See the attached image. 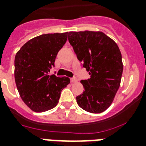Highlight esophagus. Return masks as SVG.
I'll return each instance as SVG.
<instances>
[{
    "label": "esophagus",
    "instance_id": "34e87169",
    "mask_svg": "<svg viewBox=\"0 0 146 146\" xmlns=\"http://www.w3.org/2000/svg\"><path fill=\"white\" fill-rule=\"evenodd\" d=\"M70 82H73H73H77V79H76V78H75V77H74V78H71V79H70Z\"/></svg>",
    "mask_w": 146,
    "mask_h": 146
}]
</instances>
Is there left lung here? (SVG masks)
<instances>
[{
  "label": "left lung",
  "mask_w": 146,
  "mask_h": 146,
  "mask_svg": "<svg viewBox=\"0 0 146 146\" xmlns=\"http://www.w3.org/2000/svg\"><path fill=\"white\" fill-rule=\"evenodd\" d=\"M68 40L90 75L81 81L85 90L76 97L78 105L90 113H102L111 105L120 87L123 68L120 49L102 32H70Z\"/></svg>",
  "instance_id": "obj_1"
}]
</instances>
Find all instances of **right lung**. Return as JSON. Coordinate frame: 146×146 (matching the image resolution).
<instances>
[{"mask_svg":"<svg viewBox=\"0 0 146 146\" xmlns=\"http://www.w3.org/2000/svg\"><path fill=\"white\" fill-rule=\"evenodd\" d=\"M67 33L44 34L27 42L17 53L14 76L22 100L35 112L54 108L70 79L50 76L58 51L67 40Z\"/></svg>","mask_w":146,"mask_h":146,"instance_id":"1","label":"right lung"}]
</instances>
